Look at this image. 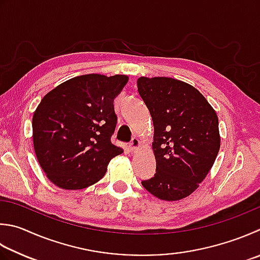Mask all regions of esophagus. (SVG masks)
<instances>
[{
	"label": "esophagus",
	"mask_w": 260,
	"mask_h": 260,
	"mask_svg": "<svg viewBox=\"0 0 260 260\" xmlns=\"http://www.w3.org/2000/svg\"><path fill=\"white\" fill-rule=\"evenodd\" d=\"M140 147H141L140 140L138 138H132L131 143L129 145V149L131 153H136V151H138L140 149Z\"/></svg>",
	"instance_id": "1"
}]
</instances>
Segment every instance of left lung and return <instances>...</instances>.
Returning a JSON list of instances; mask_svg holds the SVG:
<instances>
[{
    "mask_svg": "<svg viewBox=\"0 0 260 260\" xmlns=\"http://www.w3.org/2000/svg\"><path fill=\"white\" fill-rule=\"evenodd\" d=\"M154 124V178L143 181L156 198L176 202L199 187L221 147L218 117L202 92L168 77L137 80Z\"/></svg>",
    "mask_w": 260,
    "mask_h": 260,
    "instance_id": "left-lung-1",
    "label": "left lung"
}]
</instances>
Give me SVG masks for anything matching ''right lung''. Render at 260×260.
Segmentation results:
<instances>
[{"label":"right lung","mask_w":260,"mask_h":260,"mask_svg":"<svg viewBox=\"0 0 260 260\" xmlns=\"http://www.w3.org/2000/svg\"><path fill=\"white\" fill-rule=\"evenodd\" d=\"M129 77L78 76L43 97L32 115V143L47 179L64 190H81L105 175L123 153L111 143L116 125L113 102Z\"/></svg>","instance_id":"obj_1"}]
</instances>
